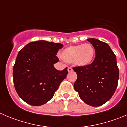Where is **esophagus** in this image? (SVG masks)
Returning a JSON list of instances; mask_svg holds the SVG:
<instances>
[{
  "label": "esophagus",
  "mask_w": 127,
  "mask_h": 127,
  "mask_svg": "<svg viewBox=\"0 0 127 127\" xmlns=\"http://www.w3.org/2000/svg\"><path fill=\"white\" fill-rule=\"evenodd\" d=\"M72 70H73V69H72L71 67H68V72H72Z\"/></svg>",
  "instance_id": "1"
}]
</instances>
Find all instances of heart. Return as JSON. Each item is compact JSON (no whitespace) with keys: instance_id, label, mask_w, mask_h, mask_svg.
<instances>
[{"instance_id":"heart-1","label":"heart","mask_w":127,"mask_h":127,"mask_svg":"<svg viewBox=\"0 0 127 127\" xmlns=\"http://www.w3.org/2000/svg\"><path fill=\"white\" fill-rule=\"evenodd\" d=\"M95 54L94 47L89 43H85L66 48L62 52V56L67 62L74 63L80 67H85L92 62Z\"/></svg>"}]
</instances>
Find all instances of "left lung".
Instances as JSON below:
<instances>
[{"mask_svg":"<svg viewBox=\"0 0 127 127\" xmlns=\"http://www.w3.org/2000/svg\"><path fill=\"white\" fill-rule=\"evenodd\" d=\"M95 51V58L85 67H75L77 75L75 90L85 103L101 106L113 96L118 85L119 70L116 55L107 43L95 38H88Z\"/></svg>","mask_w":127,"mask_h":127,"instance_id":"8db88e82","label":"left lung"}]
</instances>
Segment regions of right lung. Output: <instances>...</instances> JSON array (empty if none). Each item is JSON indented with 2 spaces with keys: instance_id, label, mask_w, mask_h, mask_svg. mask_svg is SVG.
Masks as SVG:
<instances>
[{
  "instance_id": "obj_1",
  "label": "right lung",
  "mask_w": 127,
  "mask_h": 127,
  "mask_svg": "<svg viewBox=\"0 0 127 127\" xmlns=\"http://www.w3.org/2000/svg\"><path fill=\"white\" fill-rule=\"evenodd\" d=\"M62 44L45 40L32 42L19 51L13 68L14 84L19 96L33 106L46 103L54 96L67 68L59 71L54 64Z\"/></svg>"
}]
</instances>
